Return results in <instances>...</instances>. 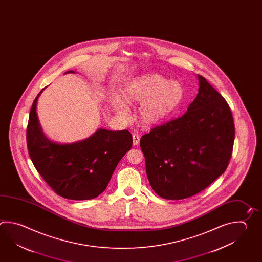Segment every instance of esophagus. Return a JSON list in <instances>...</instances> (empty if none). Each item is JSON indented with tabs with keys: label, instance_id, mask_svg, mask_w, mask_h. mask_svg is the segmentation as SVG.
Returning <instances> with one entry per match:
<instances>
[{
	"label": "esophagus",
	"instance_id": "obj_1",
	"mask_svg": "<svg viewBox=\"0 0 262 262\" xmlns=\"http://www.w3.org/2000/svg\"><path fill=\"white\" fill-rule=\"evenodd\" d=\"M133 144H134V146H136V145H138L139 144L140 142V136L138 134H134V136H133Z\"/></svg>",
	"mask_w": 262,
	"mask_h": 262
}]
</instances>
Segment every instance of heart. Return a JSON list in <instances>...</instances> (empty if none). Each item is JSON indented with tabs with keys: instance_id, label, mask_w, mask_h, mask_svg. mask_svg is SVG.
<instances>
[{
	"instance_id": "b5f03b06",
	"label": "heart",
	"mask_w": 262,
	"mask_h": 262,
	"mask_svg": "<svg viewBox=\"0 0 262 262\" xmlns=\"http://www.w3.org/2000/svg\"><path fill=\"white\" fill-rule=\"evenodd\" d=\"M182 95L183 90L177 82L150 75L133 81L124 93V99L128 103H142L138 119L145 126H151L165 119L178 105ZM115 105L121 110L119 102H115Z\"/></svg>"
}]
</instances>
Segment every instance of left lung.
<instances>
[{
  "label": "left lung",
  "mask_w": 262,
  "mask_h": 262,
  "mask_svg": "<svg viewBox=\"0 0 262 262\" xmlns=\"http://www.w3.org/2000/svg\"><path fill=\"white\" fill-rule=\"evenodd\" d=\"M198 76L199 92L187 112L151 128L140 140L150 185L167 200L203 191L226 171L232 154L235 127L230 106Z\"/></svg>",
  "instance_id": "8db88e82"
}]
</instances>
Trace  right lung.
Instances as JSON below:
<instances>
[{"label":"right lung","instance_id":"1","mask_svg":"<svg viewBox=\"0 0 262 262\" xmlns=\"http://www.w3.org/2000/svg\"><path fill=\"white\" fill-rule=\"evenodd\" d=\"M43 91L32 102L27 126L28 151L33 165L61 197L75 201L98 197L119 160L132 148V134L127 129L100 128L90 138L73 144L52 142L43 134L36 114L38 97Z\"/></svg>","mask_w":262,"mask_h":262}]
</instances>
